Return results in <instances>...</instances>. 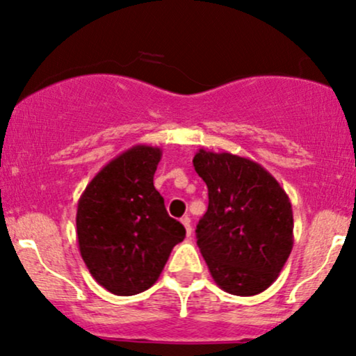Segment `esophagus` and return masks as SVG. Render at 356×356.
<instances>
[{
  "label": "esophagus",
  "mask_w": 356,
  "mask_h": 356,
  "mask_svg": "<svg viewBox=\"0 0 356 356\" xmlns=\"http://www.w3.org/2000/svg\"><path fill=\"white\" fill-rule=\"evenodd\" d=\"M181 222H182V225H184V229H186V234H187V237H191V234H192V225H191V219L187 216H184L182 219H181Z\"/></svg>",
  "instance_id": "1"
}]
</instances>
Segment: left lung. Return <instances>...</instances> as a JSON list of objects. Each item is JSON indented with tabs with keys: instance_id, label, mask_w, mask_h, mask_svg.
<instances>
[{
	"instance_id": "left-lung-1",
	"label": "left lung",
	"mask_w": 356,
	"mask_h": 356,
	"mask_svg": "<svg viewBox=\"0 0 356 356\" xmlns=\"http://www.w3.org/2000/svg\"><path fill=\"white\" fill-rule=\"evenodd\" d=\"M194 169L207 184L209 207L197 224V245L227 293H262L293 247V212L273 175L247 157L199 149Z\"/></svg>"
}]
</instances>
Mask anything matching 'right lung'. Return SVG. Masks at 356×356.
<instances>
[{"label":"right lung","mask_w":356,"mask_h":356,"mask_svg":"<svg viewBox=\"0 0 356 356\" xmlns=\"http://www.w3.org/2000/svg\"><path fill=\"white\" fill-rule=\"evenodd\" d=\"M161 147L137 144L109 161L78 202L79 252L94 280L129 297L156 284L186 229L154 187Z\"/></svg>","instance_id":"right-lung-1"}]
</instances>
